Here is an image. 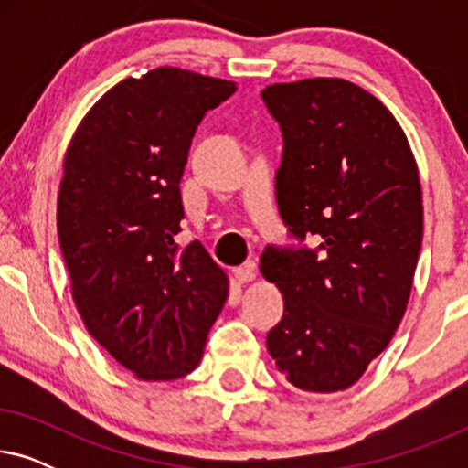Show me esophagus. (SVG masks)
Returning a JSON list of instances; mask_svg holds the SVG:
<instances>
[{"label":"esophagus","mask_w":468,"mask_h":468,"mask_svg":"<svg viewBox=\"0 0 468 468\" xmlns=\"http://www.w3.org/2000/svg\"><path fill=\"white\" fill-rule=\"evenodd\" d=\"M234 277L239 279V283H249V281H253L255 277H258V271H255L253 261H245V264L236 268Z\"/></svg>","instance_id":"obj_1"}]
</instances>
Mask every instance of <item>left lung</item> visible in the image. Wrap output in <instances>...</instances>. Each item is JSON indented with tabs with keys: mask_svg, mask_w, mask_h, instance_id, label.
Masks as SVG:
<instances>
[{
	"mask_svg": "<svg viewBox=\"0 0 468 468\" xmlns=\"http://www.w3.org/2000/svg\"><path fill=\"white\" fill-rule=\"evenodd\" d=\"M261 100L283 133L281 219L293 239L260 271L283 293L266 345L304 392H338L388 347L411 293L424 208L405 132L375 95L343 79L277 82Z\"/></svg>",
	"mask_w": 468,
	"mask_h": 468,
	"instance_id": "1",
	"label": "left lung"
}]
</instances>
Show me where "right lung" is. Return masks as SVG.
Returning a JSON list of instances; mask_svg holds the SVG:
<instances>
[{
	"mask_svg": "<svg viewBox=\"0 0 468 468\" xmlns=\"http://www.w3.org/2000/svg\"><path fill=\"white\" fill-rule=\"evenodd\" d=\"M234 91L229 80L151 69L101 95L68 146L57 232L76 309L138 379L191 373L228 298L226 272L176 234L191 138Z\"/></svg>",
	"mask_w": 468,
	"mask_h": 468,
	"instance_id": "obj_1",
	"label": "right lung"
}]
</instances>
